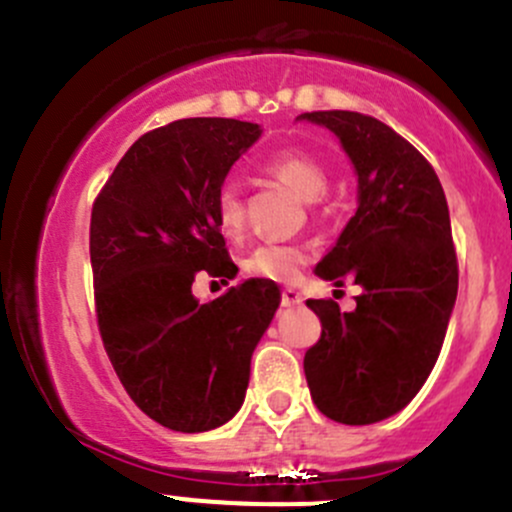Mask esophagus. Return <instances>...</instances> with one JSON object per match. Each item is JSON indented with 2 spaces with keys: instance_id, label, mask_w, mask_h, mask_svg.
<instances>
[{
  "instance_id": "34e87169",
  "label": "esophagus",
  "mask_w": 512,
  "mask_h": 512,
  "mask_svg": "<svg viewBox=\"0 0 512 512\" xmlns=\"http://www.w3.org/2000/svg\"><path fill=\"white\" fill-rule=\"evenodd\" d=\"M281 303L286 308H293V306H301L303 303V296L301 293L296 291V288H283V293H281Z\"/></svg>"
}]
</instances>
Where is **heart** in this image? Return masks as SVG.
<instances>
[{"instance_id":"obj_1","label":"heart","mask_w":512,"mask_h":512,"mask_svg":"<svg viewBox=\"0 0 512 512\" xmlns=\"http://www.w3.org/2000/svg\"><path fill=\"white\" fill-rule=\"evenodd\" d=\"M266 171L286 184L293 194L316 201L328 189V171L316 156L301 149L276 151L266 161ZM246 221L244 194L236 184H224L216 194V224L226 236H239ZM306 263V251L296 244H261L244 258V271L254 278L291 283Z\"/></svg>"}]
</instances>
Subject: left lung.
<instances>
[{"label":"left lung","mask_w":512,"mask_h":512,"mask_svg":"<svg viewBox=\"0 0 512 512\" xmlns=\"http://www.w3.org/2000/svg\"><path fill=\"white\" fill-rule=\"evenodd\" d=\"M338 136L358 176V209L316 273L363 288L341 313L308 298L321 338L303 358L318 411L346 426L396 416L438 361L458 296L450 214L433 166L391 126L358 111H306Z\"/></svg>","instance_id":"8db88e82"}]
</instances>
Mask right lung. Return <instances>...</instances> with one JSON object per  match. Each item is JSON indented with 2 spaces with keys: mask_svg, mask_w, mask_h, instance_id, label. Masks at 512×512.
Segmentation results:
<instances>
[{
  "mask_svg": "<svg viewBox=\"0 0 512 512\" xmlns=\"http://www.w3.org/2000/svg\"><path fill=\"white\" fill-rule=\"evenodd\" d=\"M261 126L179 119L131 144L91 209L96 321L131 401L169 430L224 426L246 398L254 348L281 291L246 278L199 303L191 283L234 278L216 224V194Z\"/></svg>",
  "mask_w": 512,
  "mask_h": 512,
  "instance_id": "obj_1",
  "label": "right lung"
}]
</instances>
